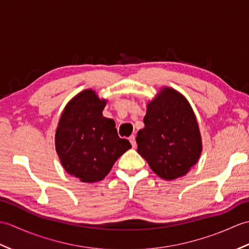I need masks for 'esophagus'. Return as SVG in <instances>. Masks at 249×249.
Returning <instances> with one entry per match:
<instances>
[{
  "instance_id": "34e87169",
  "label": "esophagus",
  "mask_w": 249,
  "mask_h": 249,
  "mask_svg": "<svg viewBox=\"0 0 249 249\" xmlns=\"http://www.w3.org/2000/svg\"><path fill=\"white\" fill-rule=\"evenodd\" d=\"M129 141H130L131 145H133V147H136V145H137V143H136V137L134 135H131L129 137Z\"/></svg>"
}]
</instances>
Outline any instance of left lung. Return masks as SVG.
<instances>
[{
  "label": "left lung",
  "instance_id": "1",
  "mask_svg": "<svg viewBox=\"0 0 249 249\" xmlns=\"http://www.w3.org/2000/svg\"><path fill=\"white\" fill-rule=\"evenodd\" d=\"M144 128L137 134V152L158 177L176 179L197 163L202 141L197 119L187 99L163 88L147 104Z\"/></svg>",
  "mask_w": 249,
  "mask_h": 249
}]
</instances>
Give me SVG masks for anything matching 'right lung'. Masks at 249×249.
<instances>
[{"instance_id":"add662e5","label":"right lung","mask_w":249,"mask_h":249,"mask_svg":"<svg viewBox=\"0 0 249 249\" xmlns=\"http://www.w3.org/2000/svg\"><path fill=\"white\" fill-rule=\"evenodd\" d=\"M105 106L95 91L84 89L66 105L57 125L55 150L62 166L81 182L102 181L131 147L119 137L114 121L103 115Z\"/></svg>"}]
</instances>
